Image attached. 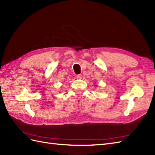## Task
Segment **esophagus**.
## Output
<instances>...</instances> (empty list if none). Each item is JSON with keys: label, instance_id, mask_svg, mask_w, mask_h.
<instances>
[{"label": "esophagus", "instance_id": "obj_1", "mask_svg": "<svg viewBox=\"0 0 155 155\" xmlns=\"http://www.w3.org/2000/svg\"><path fill=\"white\" fill-rule=\"evenodd\" d=\"M82 78V75L81 74H78L76 75V78L78 79V80H80V79H81Z\"/></svg>", "mask_w": 155, "mask_h": 155}]
</instances>
